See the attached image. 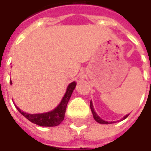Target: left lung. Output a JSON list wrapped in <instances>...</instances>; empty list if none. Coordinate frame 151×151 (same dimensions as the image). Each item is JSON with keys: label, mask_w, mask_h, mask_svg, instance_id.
<instances>
[{"label": "left lung", "mask_w": 151, "mask_h": 151, "mask_svg": "<svg viewBox=\"0 0 151 151\" xmlns=\"http://www.w3.org/2000/svg\"><path fill=\"white\" fill-rule=\"evenodd\" d=\"M90 107H91V109L92 114H93V117H94V119L95 120V121H97V122H98V123H99V124H112V123H114V122H112V121H111V122H108V121H105V120H102L101 118H100V117L98 115L96 114V112L95 111V110H94V108H93V104H92L91 101V103H90ZM129 115H126V116H124L122 118V120H124L125 118H127Z\"/></svg>", "instance_id": "1"}]
</instances>
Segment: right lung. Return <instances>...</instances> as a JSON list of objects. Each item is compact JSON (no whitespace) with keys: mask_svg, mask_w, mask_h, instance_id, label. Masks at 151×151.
I'll return each instance as SVG.
<instances>
[{"mask_svg":"<svg viewBox=\"0 0 151 151\" xmlns=\"http://www.w3.org/2000/svg\"><path fill=\"white\" fill-rule=\"evenodd\" d=\"M10 84H12V81H10ZM75 86L76 82H71L68 86L65 94L64 95L61 102L60 103V104L55 109H53L52 111H48V112L40 114H28L21 111V109H19L16 105L15 106H16L18 111L32 123L43 127L57 126L64 120L66 107H67V104L69 103V99L72 95L73 90L75 89Z\"/></svg>","mask_w":151,"mask_h":151,"instance_id":"right-lung-1","label":"right lung"}]
</instances>
